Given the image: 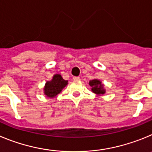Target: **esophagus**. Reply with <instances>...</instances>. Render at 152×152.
Returning <instances> with one entry per match:
<instances>
[{"instance_id":"1","label":"esophagus","mask_w":152,"mask_h":152,"mask_svg":"<svg viewBox=\"0 0 152 152\" xmlns=\"http://www.w3.org/2000/svg\"><path fill=\"white\" fill-rule=\"evenodd\" d=\"M73 80L74 81H79L80 80V77H79V76H75V77H73Z\"/></svg>"}]
</instances>
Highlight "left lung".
Listing matches in <instances>:
<instances>
[{"instance_id": "1", "label": "left lung", "mask_w": 152, "mask_h": 152, "mask_svg": "<svg viewBox=\"0 0 152 152\" xmlns=\"http://www.w3.org/2000/svg\"><path fill=\"white\" fill-rule=\"evenodd\" d=\"M89 85L91 87V91L97 95H104L105 89L104 88V85L98 79H93L89 82Z\"/></svg>"}]
</instances>
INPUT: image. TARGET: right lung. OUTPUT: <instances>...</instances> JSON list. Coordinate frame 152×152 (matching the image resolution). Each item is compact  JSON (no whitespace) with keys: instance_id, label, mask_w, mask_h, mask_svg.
Returning <instances> with one entry per match:
<instances>
[{"instance_id":"obj_1","label":"right lung","mask_w":152,"mask_h":152,"mask_svg":"<svg viewBox=\"0 0 152 152\" xmlns=\"http://www.w3.org/2000/svg\"><path fill=\"white\" fill-rule=\"evenodd\" d=\"M68 84L67 80H64L61 75L55 74L50 81H48L44 87V93L48 98H54L61 92L63 88Z\"/></svg>"}]
</instances>
